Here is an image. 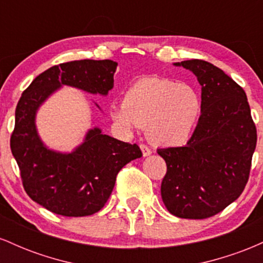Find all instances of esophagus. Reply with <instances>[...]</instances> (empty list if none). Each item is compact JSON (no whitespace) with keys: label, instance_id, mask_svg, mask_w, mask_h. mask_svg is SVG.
Here are the masks:
<instances>
[{"label":"esophagus","instance_id":"esophagus-1","mask_svg":"<svg viewBox=\"0 0 263 263\" xmlns=\"http://www.w3.org/2000/svg\"><path fill=\"white\" fill-rule=\"evenodd\" d=\"M141 151H142V155H143V157L149 156L151 153H152V151H151L148 147L146 146V144H141Z\"/></svg>","mask_w":263,"mask_h":263}]
</instances>
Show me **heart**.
Segmentation results:
<instances>
[{
  "instance_id": "b5f03b06",
  "label": "heart",
  "mask_w": 263,
  "mask_h": 263,
  "mask_svg": "<svg viewBox=\"0 0 263 263\" xmlns=\"http://www.w3.org/2000/svg\"><path fill=\"white\" fill-rule=\"evenodd\" d=\"M203 115V100L188 84L142 78L126 90L123 101L111 105L110 116L119 127L132 131L146 127L147 138L159 147L186 144Z\"/></svg>"
}]
</instances>
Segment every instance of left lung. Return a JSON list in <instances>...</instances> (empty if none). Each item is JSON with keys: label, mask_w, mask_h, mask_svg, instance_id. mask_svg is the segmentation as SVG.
<instances>
[{"label": "left lung", "mask_w": 263, "mask_h": 263, "mask_svg": "<svg viewBox=\"0 0 263 263\" xmlns=\"http://www.w3.org/2000/svg\"><path fill=\"white\" fill-rule=\"evenodd\" d=\"M173 65L197 77L203 115L186 146L157 151L167 163L162 200L178 218H210L245 189L257 132L245 91L221 69L198 59Z\"/></svg>", "instance_id": "left-lung-1"}]
</instances>
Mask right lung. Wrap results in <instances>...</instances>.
I'll use <instances>...</instances> for the list:
<instances>
[{
    "mask_svg": "<svg viewBox=\"0 0 263 263\" xmlns=\"http://www.w3.org/2000/svg\"><path fill=\"white\" fill-rule=\"evenodd\" d=\"M116 68L117 63L108 59L54 65L39 74L18 101L12 155L27 194L54 214L78 218L98 213L112 193L117 173L142 157L137 144L110 137L99 127L90 128L71 152L50 149L35 125L39 107L60 87L106 96L114 87Z\"/></svg>",
    "mask_w": 263,
    "mask_h": 263,
    "instance_id": "right-lung-1",
    "label": "right lung"
}]
</instances>
